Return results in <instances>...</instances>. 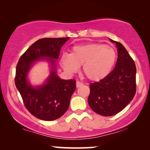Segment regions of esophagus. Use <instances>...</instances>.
<instances>
[{"label":"esophagus","mask_w":150,"mask_h":150,"mask_svg":"<svg viewBox=\"0 0 150 150\" xmlns=\"http://www.w3.org/2000/svg\"><path fill=\"white\" fill-rule=\"evenodd\" d=\"M82 85V82H80V81H77V82H76V87H80Z\"/></svg>","instance_id":"esophagus-1"}]
</instances>
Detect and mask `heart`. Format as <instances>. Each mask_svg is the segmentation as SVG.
<instances>
[{"instance_id": "heart-1", "label": "heart", "mask_w": 150, "mask_h": 150, "mask_svg": "<svg viewBox=\"0 0 150 150\" xmlns=\"http://www.w3.org/2000/svg\"><path fill=\"white\" fill-rule=\"evenodd\" d=\"M113 48L99 43L74 46L70 54L63 53L60 63L70 73L78 70L82 65V73L91 81H99L111 73L116 61Z\"/></svg>"}]
</instances>
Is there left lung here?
<instances>
[{
    "mask_svg": "<svg viewBox=\"0 0 150 150\" xmlns=\"http://www.w3.org/2000/svg\"><path fill=\"white\" fill-rule=\"evenodd\" d=\"M115 68L105 78L89 85L88 104L93 111L104 116L119 113L133 99L136 92V67L131 56L119 42Z\"/></svg>",
    "mask_w": 150,
    "mask_h": 150,
    "instance_id": "1",
    "label": "left lung"
}]
</instances>
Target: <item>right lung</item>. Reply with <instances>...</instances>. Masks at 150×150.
I'll return each instance as SVG.
<instances>
[{
  "label": "right lung",
  "instance_id": "right-lung-1",
  "mask_svg": "<svg viewBox=\"0 0 150 150\" xmlns=\"http://www.w3.org/2000/svg\"><path fill=\"white\" fill-rule=\"evenodd\" d=\"M70 37L43 38L34 42L22 55L16 66L15 83L24 104L31 114L44 120L58 119L66 112L76 81L62 80L56 72V61L60 50ZM46 59L52 64L49 78L44 85L32 87L27 74L36 61Z\"/></svg>",
  "mask_w": 150,
  "mask_h": 150
}]
</instances>
